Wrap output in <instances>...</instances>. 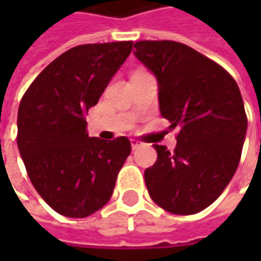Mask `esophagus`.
<instances>
[{
    "instance_id": "esophagus-1",
    "label": "esophagus",
    "mask_w": 261,
    "mask_h": 261,
    "mask_svg": "<svg viewBox=\"0 0 261 261\" xmlns=\"http://www.w3.org/2000/svg\"><path fill=\"white\" fill-rule=\"evenodd\" d=\"M142 145V142L141 141H138V140H131V147H133V149H137L138 147H141Z\"/></svg>"
}]
</instances>
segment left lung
Instances as JSON below:
<instances>
[{
    "instance_id": "obj_1",
    "label": "left lung",
    "mask_w": 261,
    "mask_h": 261,
    "mask_svg": "<svg viewBox=\"0 0 261 261\" xmlns=\"http://www.w3.org/2000/svg\"><path fill=\"white\" fill-rule=\"evenodd\" d=\"M134 48L156 78L162 117L179 130L173 152L153 145L158 159L145 169L148 193L168 213H200L221 196L241 161L247 119L239 86L183 43L142 40Z\"/></svg>"
}]
</instances>
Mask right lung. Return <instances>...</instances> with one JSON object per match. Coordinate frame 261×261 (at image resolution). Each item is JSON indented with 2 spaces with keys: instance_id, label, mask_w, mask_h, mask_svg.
<instances>
[{
  "instance_id": "add662e5",
  "label": "right lung",
  "mask_w": 261,
  "mask_h": 261,
  "mask_svg": "<svg viewBox=\"0 0 261 261\" xmlns=\"http://www.w3.org/2000/svg\"><path fill=\"white\" fill-rule=\"evenodd\" d=\"M133 42L81 44L43 69L18 110V148L32 185L69 218L96 213L131 152L127 137L88 136L84 114L130 56Z\"/></svg>"
}]
</instances>
